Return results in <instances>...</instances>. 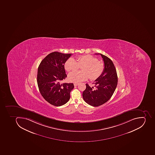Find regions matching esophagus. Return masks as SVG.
Returning <instances> with one entry per match:
<instances>
[{
    "label": "esophagus",
    "instance_id": "obj_1",
    "mask_svg": "<svg viewBox=\"0 0 155 155\" xmlns=\"http://www.w3.org/2000/svg\"><path fill=\"white\" fill-rule=\"evenodd\" d=\"M78 84H79V83H74V86H78Z\"/></svg>",
    "mask_w": 155,
    "mask_h": 155
}]
</instances>
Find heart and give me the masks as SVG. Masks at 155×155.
<instances>
[{
  "instance_id": "1",
  "label": "heart",
  "mask_w": 155,
  "mask_h": 155,
  "mask_svg": "<svg viewBox=\"0 0 155 155\" xmlns=\"http://www.w3.org/2000/svg\"><path fill=\"white\" fill-rule=\"evenodd\" d=\"M82 65V71H75L69 74L70 81L77 83L86 81L89 78L91 80H96L102 75L104 71V64L89 54L79 55L77 57V61L70 58L66 61L64 67L68 72H71L77 70Z\"/></svg>"
}]
</instances>
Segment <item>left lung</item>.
Segmentation results:
<instances>
[{"label": "left lung", "mask_w": 155, "mask_h": 155, "mask_svg": "<svg viewBox=\"0 0 155 155\" xmlns=\"http://www.w3.org/2000/svg\"><path fill=\"white\" fill-rule=\"evenodd\" d=\"M100 54L103 58L105 69L103 74L94 81V87L86 84V88L82 93L83 100L88 104L97 107L110 99L117 84V73L113 62L105 55Z\"/></svg>", "instance_id": "left-lung-1"}]
</instances>
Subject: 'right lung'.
I'll return each mask as SVG.
<instances>
[{"instance_id":"right-lung-1","label":"right lung","mask_w":155,"mask_h":155,"mask_svg":"<svg viewBox=\"0 0 155 155\" xmlns=\"http://www.w3.org/2000/svg\"><path fill=\"white\" fill-rule=\"evenodd\" d=\"M71 54L52 52L41 61L38 68L37 82L39 92L51 104L61 106L69 101L73 83H61L67 77L64 64Z\"/></svg>"}]
</instances>
